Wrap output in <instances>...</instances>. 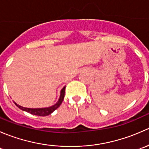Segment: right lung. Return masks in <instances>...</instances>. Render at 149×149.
Wrapping results in <instances>:
<instances>
[{
  "label": "right lung",
  "mask_w": 149,
  "mask_h": 149,
  "mask_svg": "<svg viewBox=\"0 0 149 149\" xmlns=\"http://www.w3.org/2000/svg\"><path fill=\"white\" fill-rule=\"evenodd\" d=\"M65 86H64L62 88L61 91V96H60V98L58 100V102L55 104L52 105V106L49 107H45V108H35V109H33V108H26L24 107L20 106V105L17 104L16 102H14L15 104L21 109L22 110L25 111V112H27L29 113L32 114L34 115H38V116H47V115H49L52 113V112L55 110L56 109H58L60 107V105L61 104V103L63 102V100L64 99V96H65Z\"/></svg>",
  "instance_id": "obj_1"
}]
</instances>
